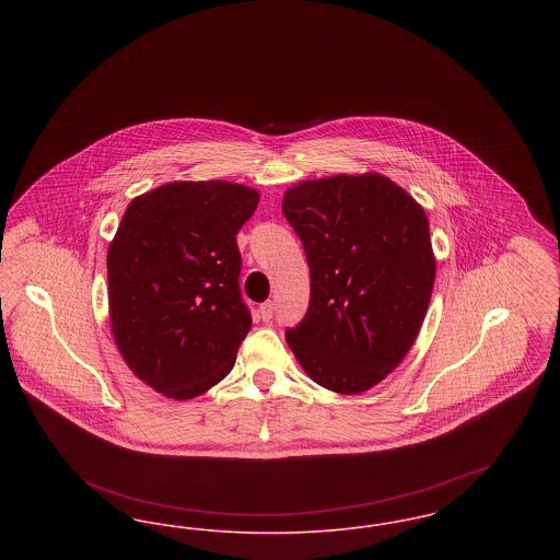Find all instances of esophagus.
<instances>
[{
    "label": "esophagus",
    "mask_w": 560,
    "mask_h": 560,
    "mask_svg": "<svg viewBox=\"0 0 560 560\" xmlns=\"http://www.w3.org/2000/svg\"><path fill=\"white\" fill-rule=\"evenodd\" d=\"M272 315H275V304L268 300L265 304H260V308H258V317L262 320L272 319Z\"/></svg>",
    "instance_id": "1"
}]
</instances>
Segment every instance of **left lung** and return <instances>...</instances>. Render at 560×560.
<instances>
[{
    "mask_svg": "<svg viewBox=\"0 0 560 560\" xmlns=\"http://www.w3.org/2000/svg\"><path fill=\"white\" fill-rule=\"evenodd\" d=\"M283 213L311 268L308 311L285 340L323 388L365 393L399 365L427 315L436 270L427 213L380 174L295 185Z\"/></svg>",
    "mask_w": 560,
    "mask_h": 560,
    "instance_id": "8db88e82",
    "label": "left lung"
}]
</instances>
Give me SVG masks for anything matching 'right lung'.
<instances>
[{
    "instance_id": "1",
    "label": "right lung",
    "mask_w": 560,
    "mask_h": 560,
    "mask_svg": "<svg viewBox=\"0 0 560 560\" xmlns=\"http://www.w3.org/2000/svg\"><path fill=\"white\" fill-rule=\"evenodd\" d=\"M254 188L172 183L136 197L108 245V308L121 357L165 397L192 399L235 365L252 327L237 233Z\"/></svg>"
}]
</instances>
